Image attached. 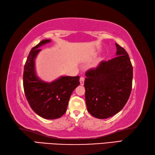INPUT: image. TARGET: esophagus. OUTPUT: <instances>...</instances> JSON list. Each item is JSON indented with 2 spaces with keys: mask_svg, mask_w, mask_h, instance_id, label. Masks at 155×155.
<instances>
[{
  "mask_svg": "<svg viewBox=\"0 0 155 155\" xmlns=\"http://www.w3.org/2000/svg\"><path fill=\"white\" fill-rule=\"evenodd\" d=\"M84 81H85V78L83 77H81L80 78V84L81 85H84Z\"/></svg>",
  "mask_w": 155,
  "mask_h": 155,
  "instance_id": "obj_1",
  "label": "esophagus"
}]
</instances>
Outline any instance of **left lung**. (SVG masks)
<instances>
[{
    "mask_svg": "<svg viewBox=\"0 0 155 155\" xmlns=\"http://www.w3.org/2000/svg\"><path fill=\"white\" fill-rule=\"evenodd\" d=\"M115 45L116 58L102 61L96 68L85 73L87 111L100 119L114 116L121 110L131 91L133 67L130 58L125 49Z\"/></svg>",
    "mask_w": 155,
    "mask_h": 155,
    "instance_id": "1",
    "label": "left lung"
}]
</instances>
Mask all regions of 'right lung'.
<instances>
[{"mask_svg":"<svg viewBox=\"0 0 155 155\" xmlns=\"http://www.w3.org/2000/svg\"><path fill=\"white\" fill-rule=\"evenodd\" d=\"M45 39L31 49L24 65L23 84L25 95L35 113L46 119H55L65 113L72 91L79 85V76L61 77L51 83L40 79L36 74L35 58L41 49L39 47L48 43Z\"/></svg>","mask_w":155,"mask_h":155,"instance_id":"obj_1","label":"right lung"}]
</instances>
